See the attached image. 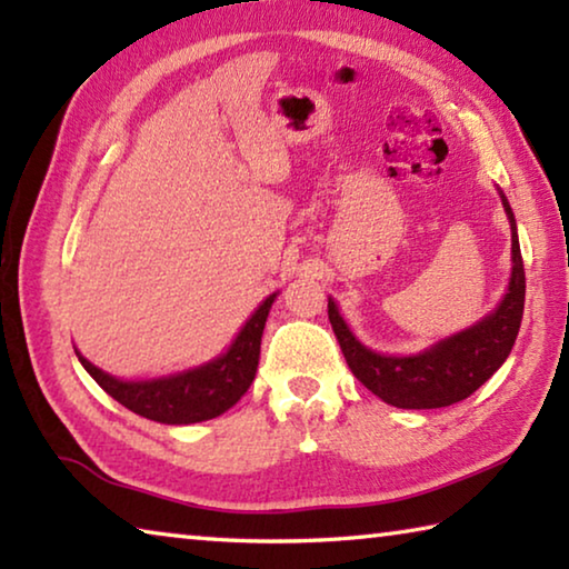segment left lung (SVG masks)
Wrapping results in <instances>:
<instances>
[{"label":"left lung","instance_id":"1","mask_svg":"<svg viewBox=\"0 0 569 569\" xmlns=\"http://www.w3.org/2000/svg\"><path fill=\"white\" fill-rule=\"evenodd\" d=\"M512 228V278L492 313L469 329L411 356L377 353L356 339L329 298V321L343 359L366 389L399 409H441L475 393L507 361L525 313V263L517 223L505 192L499 190Z\"/></svg>","mask_w":569,"mask_h":569}]
</instances>
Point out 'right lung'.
I'll return each mask as SVG.
<instances>
[{"instance_id":"1","label":"right lung","mask_w":569,"mask_h":569,"mask_svg":"<svg viewBox=\"0 0 569 569\" xmlns=\"http://www.w3.org/2000/svg\"><path fill=\"white\" fill-rule=\"evenodd\" d=\"M276 296L278 293H271L256 308L226 353H220L218 359L203 366H196V369L170 373V377L122 381L98 369L80 351L74 353L84 366V371L114 401H120L122 407L140 413V417L160 423H196L216 419L233 407L256 379L258 356H261V336Z\"/></svg>"}]
</instances>
